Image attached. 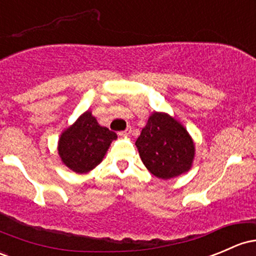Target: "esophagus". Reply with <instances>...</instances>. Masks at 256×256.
<instances>
[{"instance_id": "1", "label": "esophagus", "mask_w": 256, "mask_h": 256, "mask_svg": "<svg viewBox=\"0 0 256 256\" xmlns=\"http://www.w3.org/2000/svg\"><path fill=\"white\" fill-rule=\"evenodd\" d=\"M132 133V129L130 128H127L126 129V130H123V132H120V136H128L129 134Z\"/></svg>"}]
</instances>
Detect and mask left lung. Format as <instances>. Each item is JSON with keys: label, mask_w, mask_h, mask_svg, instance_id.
<instances>
[{"label": "left lung", "mask_w": 256, "mask_h": 256, "mask_svg": "<svg viewBox=\"0 0 256 256\" xmlns=\"http://www.w3.org/2000/svg\"><path fill=\"white\" fill-rule=\"evenodd\" d=\"M136 145L145 167L161 180L188 172L193 164V139L177 120L164 112L151 114Z\"/></svg>", "instance_id": "8db88e82"}]
</instances>
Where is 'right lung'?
Masks as SVG:
<instances>
[{
  "label": "right lung",
  "instance_id": "1",
  "mask_svg": "<svg viewBox=\"0 0 256 256\" xmlns=\"http://www.w3.org/2000/svg\"><path fill=\"white\" fill-rule=\"evenodd\" d=\"M116 139L114 132L101 127L92 112L86 111L63 130L58 140V155L68 168L82 174L102 161L112 140Z\"/></svg>",
  "mask_w": 256,
  "mask_h": 256
}]
</instances>
